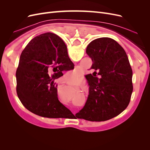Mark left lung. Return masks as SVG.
<instances>
[{
    "label": "left lung",
    "mask_w": 150,
    "mask_h": 150,
    "mask_svg": "<svg viewBox=\"0 0 150 150\" xmlns=\"http://www.w3.org/2000/svg\"><path fill=\"white\" fill-rule=\"evenodd\" d=\"M86 53L92 59L91 69L94 72L86 76L89 94L76 116L90 121L110 120L128 106L133 92V72L128 56L116 40L109 38L93 40Z\"/></svg>",
    "instance_id": "8db88e82"
}]
</instances>
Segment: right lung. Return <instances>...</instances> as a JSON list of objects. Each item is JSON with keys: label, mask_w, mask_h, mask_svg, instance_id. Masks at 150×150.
Here are the masks:
<instances>
[{"label": "right lung", "mask_w": 150, "mask_h": 150, "mask_svg": "<svg viewBox=\"0 0 150 150\" xmlns=\"http://www.w3.org/2000/svg\"><path fill=\"white\" fill-rule=\"evenodd\" d=\"M73 66L59 36L51 33L36 36L22 52L16 71L17 94L22 104L42 117L64 118L72 114L59 101L54 80ZM49 71L54 72L51 76Z\"/></svg>", "instance_id": "1"}]
</instances>
